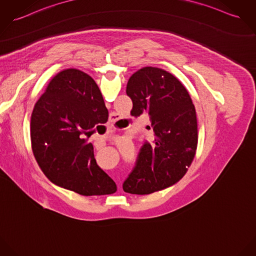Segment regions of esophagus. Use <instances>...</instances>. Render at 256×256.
<instances>
[{
  "mask_svg": "<svg viewBox=\"0 0 256 256\" xmlns=\"http://www.w3.org/2000/svg\"><path fill=\"white\" fill-rule=\"evenodd\" d=\"M111 120H112V118H111Z\"/></svg>",
  "mask_w": 256,
  "mask_h": 256,
  "instance_id": "esophagus-1",
  "label": "esophagus"
}]
</instances>
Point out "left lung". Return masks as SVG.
<instances>
[{
    "instance_id": "8db88e82",
    "label": "left lung",
    "mask_w": 256,
    "mask_h": 256,
    "mask_svg": "<svg viewBox=\"0 0 256 256\" xmlns=\"http://www.w3.org/2000/svg\"><path fill=\"white\" fill-rule=\"evenodd\" d=\"M126 94L136 116L148 112L156 138L140 149L122 189L147 195L176 184L187 172L197 149L196 110L179 80L157 67H143L132 74Z\"/></svg>"
}]
</instances>
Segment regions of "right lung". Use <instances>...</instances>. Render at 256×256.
I'll use <instances>...</instances> for the list:
<instances>
[{
  "label": "right lung",
  "mask_w": 256,
  "mask_h": 256,
  "mask_svg": "<svg viewBox=\"0 0 256 256\" xmlns=\"http://www.w3.org/2000/svg\"><path fill=\"white\" fill-rule=\"evenodd\" d=\"M107 112L98 86L84 72L65 69L50 82L34 106L30 128L34 156L52 183L80 195L98 186L101 195L117 191L84 139Z\"/></svg>",
  "instance_id": "right-lung-1"
}]
</instances>
